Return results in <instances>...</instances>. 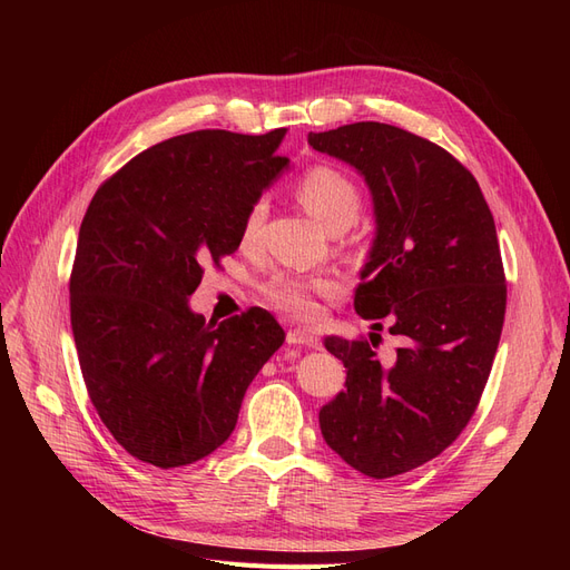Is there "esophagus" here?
<instances>
[{
  "label": "esophagus",
  "mask_w": 570,
  "mask_h": 570,
  "mask_svg": "<svg viewBox=\"0 0 570 570\" xmlns=\"http://www.w3.org/2000/svg\"><path fill=\"white\" fill-rule=\"evenodd\" d=\"M287 344H299V347H314V350H318L321 347V340L314 333L304 331V327H295V331L287 333Z\"/></svg>",
  "instance_id": "1"
}]
</instances>
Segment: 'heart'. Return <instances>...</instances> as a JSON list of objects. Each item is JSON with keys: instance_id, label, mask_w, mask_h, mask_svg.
<instances>
[{"instance_id": "obj_1", "label": "heart", "mask_w": 570, "mask_h": 570, "mask_svg": "<svg viewBox=\"0 0 570 570\" xmlns=\"http://www.w3.org/2000/svg\"><path fill=\"white\" fill-rule=\"evenodd\" d=\"M297 199L304 209L312 214L325 230L342 233L361 212V193L356 183L344 176L335 166H314L297 183ZM266 218V202L256 199L245 218L243 228H239V239L243 245H252L262 230V223ZM337 285L325 278V275H297V273H281L264 285V295L271 306L281 308V312L297 316V318H314L318 314V297H333Z\"/></svg>"}]
</instances>
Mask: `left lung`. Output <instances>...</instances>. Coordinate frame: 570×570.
<instances>
[{
    "mask_svg": "<svg viewBox=\"0 0 570 570\" xmlns=\"http://www.w3.org/2000/svg\"><path fill=\"white\" fill-rule=\"evenodd\" d=\"M316 151L364 176L375 239L354 308L402 337L381 358L368 340L325 337L347 381L321 413L327 446L368 478L419 469L471 421L492 371L507 312L494 218L471 170L425 137L361 120L308 132Z\"/></svg>",
    "mask_w": 570,
    "mask_h": 570,
    "instance_id": "obj_1",
    "label": "left lung"
}]
</instances>
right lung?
<instances>
[{"instance_id":"right-lung-1","label":"right lung","mask_w":570,"mask_h":570,"mask_svg":"<svg viewBox=\"0 0 570 570\" xmlns=\"http://www.w3.org/2000/svg\"><path fill=\"white\" fill-rule=\"evenodd\" d=\"M285 128L195 130L99 185L78 233L71 327L85 387L128 454L157 469L230 438L249 383L285 342L266 308L206 323L187 299L239 243L249 206L289 166Z\"/></svg>"}]
</instances>
